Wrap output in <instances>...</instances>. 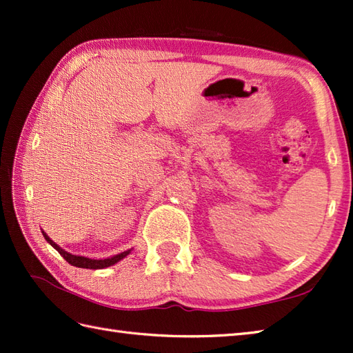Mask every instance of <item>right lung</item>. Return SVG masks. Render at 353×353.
<instances>
[{
	"label": "right lung",
	"mask_w": 353,
	"mask_h": 353,
	"mask_svg": "<svg viewBox=\"0 0 353 353\" xmlns=\"http://www.w3.org/2000/svg\"><path fill=\"white\" fill-rule=\"evenodd\" d=\"M42 234H43V236H45V239H47V241L54 247V249L62 254L63 256V259L66 261V262H70L71 265H74V267H80V268H91V270H99V268H106V267H110V265H114V264H117L118 261H121L123 258H125L127 254L130 253V250H125V252H123V253H118V254H115V256H110V258H106V259H91V258H86V256H79V254H71V253H68V252H65L62 247H59L54 241H52V239H50V236L45 234V232L42 230Z\"/></svg>",
	"instance_id": "add662e5"
}]
</instances>
